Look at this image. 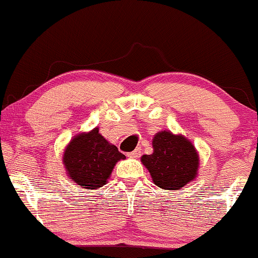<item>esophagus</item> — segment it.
<instances>
[{"label":"esophagus","mask_w":258,"mask_h":258,"mask_svg":"<svg viewBox=\"0 0 258 258\" xmlns=\"http://www.w3.org/2000/svg\"><path fill=\"white\" fill-rule=\"evenodd\" d=\"M141 156V148H135L133 152H129L128 153V157H130V158H139V157Z\"/></svg>","instance_id":"obj_1"}]
</instances>
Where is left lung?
I'll return each instance as SVG.
<instances>
[{
  "mask_svg": "<svg viewBox=\"0 0 258 258\" xmlns=\"http://www.w3.org/2000/svg\"><path fill=\"white\" fill-rule=\"evenodd\" d=\"M153 153L141 157L142 164L150 171L156 186L176 190L197 177L199 156L192 142L169 130L154 135Z\"/></svg>",
  "mask_w": 258,
  "mask_h": 258,
  "instance_id": "obj_1",
  "label": "left lung"
}]
</instances>
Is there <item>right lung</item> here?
I'll use <instances>...</instances> for the list:
<instances>
[{
	"label": "right lung",
	"mask_w": 258,
	"mask_h": 258,
	"mask_svg": "<svg viewBox=\"0 0 258 258\" xmlns=\"http://www.w3.org/2000/svg\"><path fill=\"white\" fill-rule=\"evenodd\" d=\"M124 158L114 145L99 134V128H94L70 141L62 163L72 182L86 189H95L107 183L116 163Z\"/></svg>",
	"instance_id": "1"
}]
</instances>
